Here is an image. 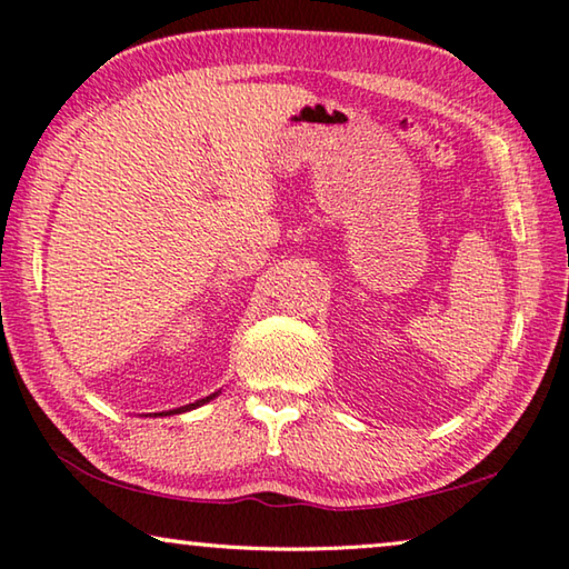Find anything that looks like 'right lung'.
Listing matches in <instances>:
<instances>
[{
  "instance_id": "1",
  "label": "right lung",
  "mask_w": 569,
  "mask_h": 569,
  "mask_svg": "<svg viewBox=\"0 0 569 569\" xmlns=\"http://www.w3.org/2000/svg\"><path fill=\"white\" fill-rule=\"evenodd\" d=\"M211 398H216V392H213V396H209V398H203V400H196V402H191V406H183V408L169 410V412H186V410H191V408H199V406H203V402H209ZM169 412H167V416H169Z\"/></svg>"
}]
</instances>
